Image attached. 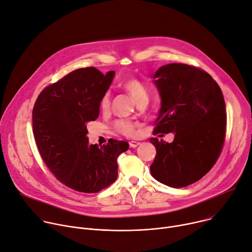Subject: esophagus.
I'll return each mask as SVG.
<instances>
[{
  "label": "esophagus",
  "instance_id": "1",
  "mask_svg": "<svg viewBox=\"0 0 252 252\" xmlns=\"http://www.w3.org/2000/svg\"><path fill=\"white\" fill-rule=\"evenodd\" d=\"M129 145H130V147H131V148H136L137 146H139V145H140V142H136V141H131V142H129Z\"/></svg>",
  "mask_w": 252,
  "mask_h": 252
}]
</instances>
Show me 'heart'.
Here are the masks:
<instances>
[{"instance_id":"b5f03b06","label":"heart","mask_w":252,"mask_h":252,"mask_svg":"<svg viewBox=\"0 0 252 252\" xmlns=\"http://www.w3.org/2000/svg\"><path fill=\"white\" fill-rule=\"evenodd\" d=\"M123 88L132 96V98L137 102L141 103L143 101H148L149 93L146 86L142 82L137 79H128L123 83ZM110 108V94L105 93L100 100V109L105 113ZM115 130L127 137H134L137 134V125L128 120H118L116 121Z\"/></svg>"}]
</instances>
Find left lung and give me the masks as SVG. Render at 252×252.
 Segmentation results:
<instances>
[{"mask_svg":"<svg viewBox=\"0 0 252 252\" xmlns=\"http://www.w3.org/2000/svg\"><path fill=\"white\" fill-rule=\"evenodd\" d=\"M152 78L161 98L154 134L174 133V140L150 138L156 148L151 175L170 187H185L202 178L221 152L226 129L224 99L208 73L186 64L164 65Z\"/></svg>","mask_w":252,"mask_h":252,"instance_id":"1","label":"left lung"}]
</instances>
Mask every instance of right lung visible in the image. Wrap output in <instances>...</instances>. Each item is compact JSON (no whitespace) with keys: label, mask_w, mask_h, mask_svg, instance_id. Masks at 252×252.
I'll return each mask as SVG.
<instances>
[{"label":"right lung","mask_w":252,"mask_h":252,"mask_svg":"<svg viewBox=\"0 0 252 252\" xmlns=\"http://www.w3.org/2000/svg\"><path fill=\"white\" fill-rule=\"evenodd\" d=\"M114 71L103 75L94 67L75 70L46 87L33 108V133L39 152L51 172L66 186L96 193L118 175L117 158L128 150L125 141L89 144L86 123L99 116L100 100Z\"/></svg>","instance_id":"obj_1"}]
</instances>
